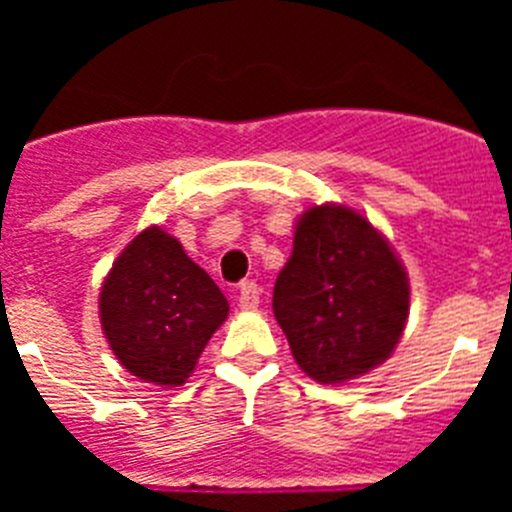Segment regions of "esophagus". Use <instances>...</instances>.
Listing matches in <instances>:
<instances>
[{
  "mask_svg": "<svg viewBox=\"0 0 512 512\" xmlns=\"http://www.w3.org/2000/svg\"><path fill=\"white\" fill-rule=\"evenodd\" d=\"M238 307H241V310H256V307H259V284H241V289H238Z\"/></svg>",
  "mask_w": 512,
  "mask_h": 512,
  "instance_id": "obj_1",
  "label": "esophagus"
}]
</instances>
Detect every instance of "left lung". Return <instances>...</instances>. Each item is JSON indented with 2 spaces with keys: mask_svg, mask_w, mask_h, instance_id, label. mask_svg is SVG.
<instances>
[{
  "mask_svg": "<svg viewBox=\"0 0 512 512\" xmlns=\"http://www.w3.org/2000/svg\"><path fill=\"white\" fill-rule=\"evenodd\" d=\"M271 305L302 372L341 384L390 359L408 320L410 282L364 215L315 205L297 223Z\"/></svg>",
  "mask_w": 512,
  "mask_h": 512,
  "instance_id": "1",
  "label": "left lung"
}]
</instances>
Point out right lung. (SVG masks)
I'll return each mask as SVG.
<instances>
[{"instance_id":"obj_1","label":"right lung","mask_w":512,"mask_h":512,"mask_svg":"<svg viewBox=\"0 0 512 512\" xmlns=\"http://www.w3.org/2000/svg\"><path fill=\"white\" fill-rule=\"evenodd\" d=\"M228 310L210 274L158 225L135 235L99 292L104 338L117 361L161 387L187 382Z\"/></svg>"}]
</instances>
